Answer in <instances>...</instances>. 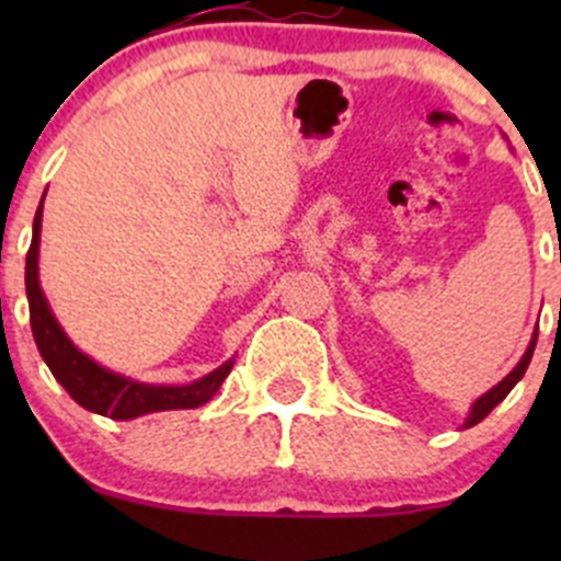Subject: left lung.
Returning <instances> with one entry per match:
<instances>
[{
	"label": "left lung",
	"mask_w": 561,
	"mask_h": 561,
	"mask_svg": "<svg viewBox=\"0 0 561 561\" xmlns=\"http://www.w3.org/2000/svg\"><path fill=\"white\" fill-rule=\"evenodd\" d=\"M535 344H537V328H535V333H531V342H529V347H526V353L522 355V360H518V364L513 366V371H511V375L505 377V380H502V382H496V386L491 388V390H485V393L480 396V399H474L472 410H469L467 421H463V426H461V428H472L474 423H480V421H483V417L489 415V412L494 410V407L500 404V401L505 399V396L511 393L513 388H516V382L522 380V377H524V371H526V366H529V360H531V353H535Z\"/></svg>",
	"instance_id": "obj_1"
}]
</instances>
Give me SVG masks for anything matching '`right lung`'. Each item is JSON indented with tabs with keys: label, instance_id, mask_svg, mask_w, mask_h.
<instances>
[{
	"label": "right lung",
	"instance_id": "1",
	"mask_svg": "<svg viewBox=\"0 0 561 561\" xmlns=\"http://www.w3.org/2000/svg\"><path fill=\"white\" fill-rule=\"evenodd\" d=\"M45 201V195H43ZM43 201H39L35 225H32V247L26 252V298H30V322L32 333L43 360L48 364L50 375L56 377L61 388L89 412L113 417V421H133V417L149 415L162 410H195L214 399L225 377L233 369V360L228 358L219 369L208 371L201 380L190 386H151L138 382L133 377L116 375L105 369L98 360L72 344L65 328L59 325L48 307L43 287H39V230H43Z\"/></svg>",
	"mask_w": 561,
	"mask_h": 561
}]
</instances>
